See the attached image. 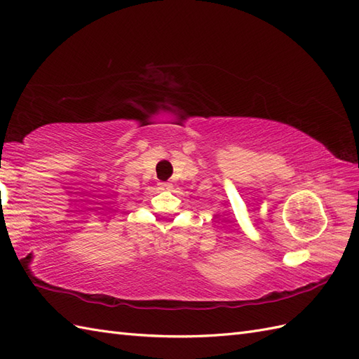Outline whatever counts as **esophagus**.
Returning a JSON list of instances; mask_svg holds the SVG:
<instances>
[{
	"label": "esophagus",
	"instance_id": "obj_1",
	"mask_svg": "<svg viewBox=\"0 0 359 359\" xmlns=\"http://www.w3.org/2000/svg\"><path fill=\"white\" fill-rule=\"evenodd\" d=\"M159 187H161L162 191H168L171 188V183L170 182H161Z\"/></svg>",
	"mask_w": 359,
	"mask_h": 359
}]
</instances>
